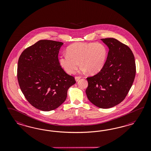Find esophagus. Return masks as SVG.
Segmentation results:
<instances>
[{"label": "esophagus", "mask_w": 151, "mask_h": 151, "mask_svg": "<svg viewBox=\"0 0 151 151\" xmlns=\"http://www.w3.org/2000/svg\"><path fill=\"white\" fill-rule=\"evenodd\" d=\"M81 78V76H76V77H75V80H76V81H78V80H79Z\"/></svg>", "instance_id": "34e87169"}]
</instances>
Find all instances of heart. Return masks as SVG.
I'll list each match as a JSON object with an SVG mask.
<instances>
[{"label":"heart","mask_w":151,"mask_h":151,"mask_svg":"<svg viewBox=\"0 0 151 151\" xmlns=\"http://www.w3.org/2000/svg\"><path fill=\"white\" fill-rule=\"evenodd\" d=\"M108 55L106 46L100 42H78L69 46L66 54L60 56L59 63L67 73L75 72L79 66L81 70L90 73L100 71L105 66Z\"/></svg>","instance_id":"heart-1"}]
</instances>
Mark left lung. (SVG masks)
Instances as JSON below:
<instances>
[{"label":"left lung","mask_w":151,"mask_h":151,"mask_svg":"<svg viewBox=\"0 0 151 151\" xmlns=\"http://www.w3.org/2000/svg\"><path fill=\"white\" fill-rule=\"evenodd\" d=\"M109 51L103 69L87 78L86 93L89 101L101 109L121 103L134 81L136 68L132 51L128 46L114 38L102 39Z\"/></svg>","instance_id":"obj_1"}]
</instances>
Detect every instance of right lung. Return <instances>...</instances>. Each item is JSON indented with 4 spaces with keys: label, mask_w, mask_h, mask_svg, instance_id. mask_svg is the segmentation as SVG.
Segmentation results:
<instances>
[{
    "label": "right lung",
    "mask_w": 151,
    "mask_h": 151,
    "mask_svg": "<svg viewBox=\"0 0 151 151\" xmlns=\"http://www.w3.org/2000/svg\"><path fill=\"white\" fill-rule=\"evenodd\" d=\"M63 42L41 40L23 51L19 58L17 78L27 101L37 109H57L76 83L61 68L58 54Z\"/></svg>",
    "instance_id": "obj_1"
}]
</instances>
